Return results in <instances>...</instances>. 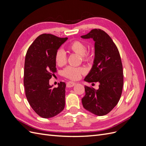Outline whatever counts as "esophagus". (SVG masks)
Wrapping results in <instances>:
<instances>
[{
  "instance_id": "1",
  "label": "esophagus",
  "mask_w": 146,
  "mask_h": 146,
  "mask_svg": "<svg viewBox=\"0 0 146 146\" xmlns=\"http://www.w3.org/2000/svg\"><path fill=\"white\" fill-rule=\"evenodd\" d=\"M75 85H76V83L73 82H69L66 84V86L68 87V88H71L73 87Z\"/></svg>"
}]
</instances>
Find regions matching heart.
Here are the masks:
<instances>
[{
	"mask_svg": "<svg viewBox=\"0 0 146 146\" xmlns=\"http://www.w3.org/2000/svg\"><path fill=\"white\" fill-rule=\"evenodd\" d=\"M69 49L76 54L80 55L82 60L85 61H90L93 59L92 54L87 53V47L84 42L80 41H74L69 45ZM55 61L58 66H62L66 63V55L62 49H58L55 53ZM85 73V70L82 68H75L68 66L63 70L64 77L70 80H77L82 74Z\"/></svg>",
	"mask_w": 146,
	"mask_h": 146,
	"instance_id": "b5f03b06",
	"label": "heart"
}]
</instances>
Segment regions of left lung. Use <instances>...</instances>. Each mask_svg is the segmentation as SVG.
Segmentation results:
<instances>
[{
    "label": "left lung",
    "mask_w": 146,
    "mask_h": 146,
    "mask_svg": "<svg viewBox=\"0 0 146 146\" xmlns=\"http://www.w3.org/2000/svg\"><path fill=\"white\" fill-rule=\"evenodd\" d=\"M81 38H92L95 42L93 65L84 80L99 83L98 90L85 86L83 107L95 115L104 116L114 108L121 96L123 75L120 54L111 38L100 29L92 30Z\"/></svg>",
    "instance_id": "obj_1"
}]
</instances>
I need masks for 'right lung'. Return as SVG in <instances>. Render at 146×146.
<instances>
[{"label":"right lung","mask_w":146,"mask_h":146,"mask_svg":"<svg viewBox=\"0 0 146 146\" xmlns=\"http://www.w3.org/2000/svg\"><path fill=\"white\" fill-rule=\"evenodd\" d=\"M68 38L42 34L32 44L25 55L24 85L31 107L39 116L50 118L63 111L65 106L66 83L53 88L49 80L56 72L55 55Z\"/></svg>","instance_id":"right-lung-1"}]
</instances>
